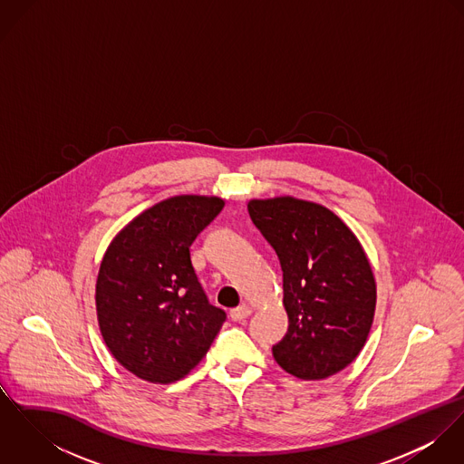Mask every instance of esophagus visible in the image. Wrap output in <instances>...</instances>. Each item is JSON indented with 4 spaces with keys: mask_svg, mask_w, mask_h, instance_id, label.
Here are the masks:
<instances>
[{
    "mask_svg": "<svg viewBox=\"0 0 464 464\" xmlns=\"http://www.w3.org/2000/svg\"><path fill=\"white\" fill-rule=\"evenodd\" d=\"M250 314H252V309H250L248 305H239V307H236V309L230 311V318H232L234 322H243V320H246Z\"/></svg>",
    "mask_w": 464,
    "mask_h": 464,
    "instance_id": "34e87169",
    "label": "esophagus"
}]
</instances>
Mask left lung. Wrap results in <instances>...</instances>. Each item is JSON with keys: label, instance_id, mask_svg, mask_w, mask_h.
<instances>
[{"label": "left lung", "instance_id": "left-lung-1", "mask_svg": "<svg viewBox=\"0 0 464 464\" xmlns=\"http://www.w3.org/2000/svg\"><path fill=\"white\" fill-rule=\"evenodd\" d=\"M248 212L284 276L289 327L273 344V357L298 379H327L359 355L373 324L377 289L366 254L352 230L318 203L252 199Z\"/></svg>", "mask_w": 464, "mask_h": 464}]
</instances>
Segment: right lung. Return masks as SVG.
<instances>
[{
  "instance_id": "1",
  "label": "right lung",
  "mask_w": 464,
  "mask_h": 464,
  "mask_svg": "<svg viewBox=\"0 0 464 464\" xmlns=\"http://www.w3.org/2000/svg\"><path fill=\"white\" fill-rule=\"evenodd\" d=\"M223 199L175 197L139 214L111 243L98 273L100 331L130 373L175 382L210 348L227 320L212 305L191 261V245Z\"/></svg>"
}]
</instances>
